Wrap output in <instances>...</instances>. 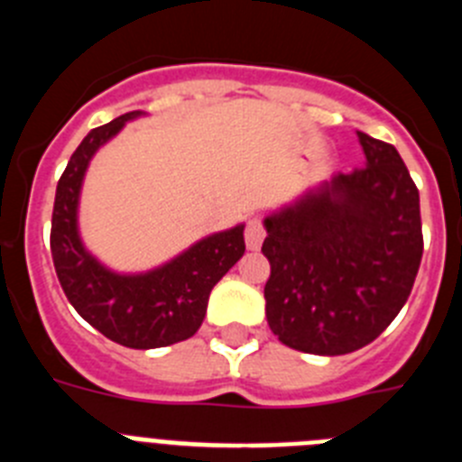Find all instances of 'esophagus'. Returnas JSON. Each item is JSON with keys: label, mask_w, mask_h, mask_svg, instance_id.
<instances>
[{"label": "esophagus", "mask_w": 462, "mask_h": 462, "mask_svg": "<svg viewBox=\"0 0 462 462\" xmlns=\"http://www.w3.org/2000/svg\"><path fill=\"white\" fill-rule=\"evenodd\" d=\"M263 238H266V226H263L259 217H252L247 226H245V243H247L250 250H259Z\"/></svg>", "instance_id": "34e87169"}]
</instances>
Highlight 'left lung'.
Wrapping results in <instances>:
<instances>
[{
	"label": "left lung",
	"mask_w": 462,
	"mask_h": 462,
	"mask_svg": "<svg viewBox=\"0 0 462 462\" xmlns=\"http://www.w3.org/2000/svg\"><path fill=\"white\" fill-rule=\"evenodd\" d=\"M365 166L266 219L268 326L282 345L340 356L398 317L421 266L419 189L391 143L358 132Z\"/></svg>",
	"instance_id": "8db88e82"
}]
</instances>
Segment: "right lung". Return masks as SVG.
Here are the masks:
<instances>
[{
    "label": "right lung",
    "mask_w": 462,
    "mask_h": 462,
    "mask_svg": "<svg viewBox=\"0 0 462 462\" xmlns=\"http://www.w3.org/2000/svg\"><path fill=\"white\" fill-rule=\"evenodd\" d=\"M125 113L83 138L57 182L51 252L69 303L108 340L132 349L169 346L191 337L203 324L212 287L245 254L243 226L203 238L166 266L145 275H116L85 252L76 226L79 194L89 159L126 120Z\"/></svg>",
    "instance_id": "obj_1"
}]
</instances>
